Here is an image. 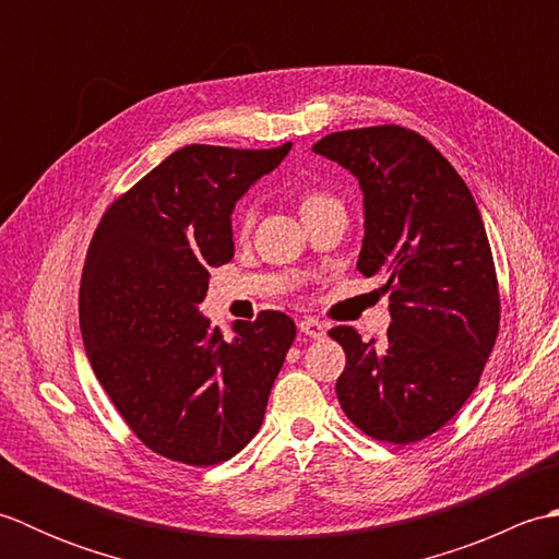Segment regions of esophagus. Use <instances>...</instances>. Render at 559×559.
<instances>
[{
  "instance_id": "1",
  "label": "esophagus",
  "mask_w": 559,
  "mask_h": 559,
  "mask_svg": "<svg viewBox=\"0 0 559 559\" xmlns=\"http://www.w3.org/2000/svg\"><path fill=\"white\" fill-rule=\"evenodd\" d=\"M298 329H300V334L310 336V338H324V336H326V326H324L322 322H319V319H314V317L300 319Z\"/></svg>"
}]
</instances>
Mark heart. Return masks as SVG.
I'll list each match as a JSON object with an SVG mask.
<instances>
[{
	"mask_svg": "<svg viewBox=\"0 0 559 559\" xmlns=\"http://www.w3.org/2000/svg\"><path fill=\"white\" fill-rule=\"evenodd\" d=\"M329 204H338V199L334 194L324 192V189H310V192H305L300 199V213L307 211H314V209H322ZM249 228H252V209H240L237 211V218H235V230L240 235H247Z\"/></svg>",
	"mask_w": 559,
	"mask_h": 559,
	"instance_id": "b5f03b06",
	"label": "heart"
}]
</instances>
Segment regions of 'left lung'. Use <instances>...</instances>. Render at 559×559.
<instances>
[{"label":"left lung","mask_w":559,"mask_h":559,"mask_svg":"<svg viewBox=\"0 0 559 559\" xmlns=\"http://www.w3.org/2000/svg\"><path fill=\"white\" fill-rule=\"evenodd\" d=\"M360 180L362 276H386L391 324L382 343L353 326L329 336L346 350L343 413L379 442L430 437L476 391L500 334L492 249L471 189L430 141L379 124L312 146Z\"/></svg>","instance_id":"1"}]
</instances>
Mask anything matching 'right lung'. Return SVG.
<instances>
[{
  "label": "right lung",
  "mask_w": 559,
  "mask_h": 559,
  "mask_svg": "<svg viewBox=\"0 0 559 559\" xmlns=\"http://www.w3.org/2000/svg\"><path fill=\"white\" fill-rule=\"evenodd\" d=\"M290 146H185L117 197L93 233L79 288L83 346L124 423L170 461L216 466L247 447L293 346L283 312L235 322L233 341L199 314L209 271L235 252V201Z\"/></svg>",
  "instance_id": "1"
}]
</instances>
